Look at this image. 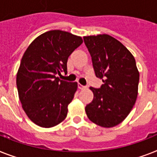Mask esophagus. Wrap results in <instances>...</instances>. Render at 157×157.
Masks as SVG:
<instances>
[{"instance_id": "1", "label": "esophagus", "mask_w": 157, "mask_h": 157, "mask_svg": "<svg viewBox=\"0 0 157 157\" xmlns=\"http://www.w3.org/2000/svg\"><path fill=\"white\" fill-rule=\"evenodd\" d=\"M78 88H79L80 90H84V89H86V86H82V85H81L80 83H78Z\"/></svg>"}]
</instances>
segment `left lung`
<instances>
[{"mask_svg":"<svg viewBox=\"0 0 157 157\" xmlns=\"http://www.w3.org/2000/svg\"><path fill=\"white\" fill-rule=\"evenodd\" d=\"M100 88L90 87L92 102L85 107L88 119L100 127L112 128L129 115L138 94L140 73L132 53L108 34L83 37Z\"/></svg>","mask_w":157,"mask_h":157,"instance_id":"obj_1","label":"left lung"}]
</instances>
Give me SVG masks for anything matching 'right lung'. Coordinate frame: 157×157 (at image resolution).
I'll use <instances>...</instances> for the list:
<instances>
[{
  "label": "right lung",
  "instance_id": "obj_1",
  "mask_svg": "<svg viewBox=\"0 0 157 157\" xmlns=\"http://www.w3.org/2000/svg\"><path fill=\"white\" fill-rule=\"evenodd\" d=\"M82 39L69 32L50 30L33 40L24 53L17 74L21 106L31 121L52 128L66 119L78 83L60 80L67 60Z\"/></svg>",
  "mask_w": 157,
  "mask_h": 157
}]
</instances>
